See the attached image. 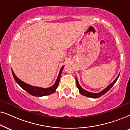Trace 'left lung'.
<instances>
[{
  "label": "left lung",
  "instance_id": "left-lung-1",
  "mask_svg": "<svg viewBox=\"0 0 130 130\" xmlns=\"http://www.w3.org/2000/svg\"><path fill=\"white\" fill-rule=\"evenodd\" d=\"M119 75H118V77L116 78V79H115V80H114L113 82L111 83V84H110L109 85L108 87L106 88V89H105L104 90H103L100 91V92H99V93H91V92H89V91H87L85 90H84L82 87H81L80 85L79 84L77 78H75L76 83H77V86L78 89V90H79V93H80L81 94L83 95V96H85L86 97H89V98H90L96 99V98H100V97L103 96V94H105L106 92H108V91L109 90L111 89L112 87H113L114 84H115L116 81H117Z\"/></svg>",
  "mask_w": 130,
  "mask_h": 130
}]
</instances>
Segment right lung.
I'll return each mask as SVG.
<instances>
[{"label": "right lung", "mask_w": 130, "mask_h": 130, "mask_svg": "<svg viewBox=\"0 0 130 130\" xmlns=\"http://www.w3.org/2000/svg\"><path fill=\"white\" fill-rule=\"evenodd\" d=\"M63 67L64 66L62 67V68H60V72L59 73V75L58 77V78L56 79V82H55V84H53L52 87L49 88H41L29 85V84L23 82V81L19 79L15 75V74H14V72H13L12 70V72L13 77L14 78L15 81H16L17 84H18L22 89H23L24 90H25L29 94L32 95V96L36 97H41L44 96H47V95H50L55 92V91L56 90L57 87H58L59 83V80L60 78V75H61Z\"/></svg>", "instance_id": "right-lung-1"}]
</instances>
